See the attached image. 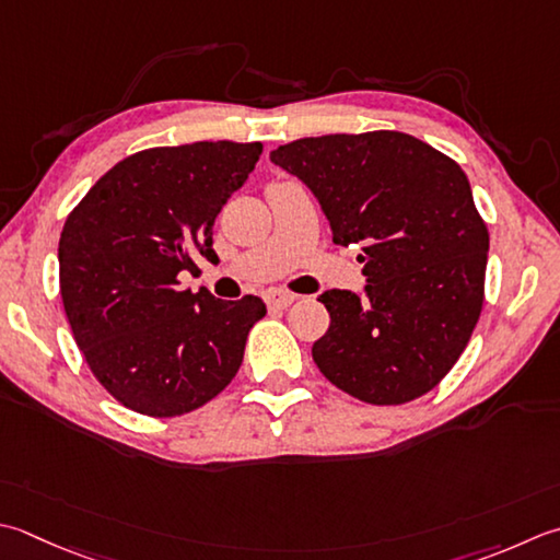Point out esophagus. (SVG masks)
Wrapping results in <instances>:
<instances>
[{
  "label": "esophagus",
  "mask_w": 560,
  "mask_h": 560,
  "mask_svg": "<svg viewBox=\"0 0 560 560\" xmlns=\"http://www.w3.org/2000/svg\"><path fill=\"white\" fill-rule=\"evenodd\" d=\"M265 301L269 308H289V305L295 301V295L289 291H281V289H271L265 293Z\"/></svg>",
  "instance_id": "1"
}]
</instances>
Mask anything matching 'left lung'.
<instances>
[{
	"label": "left lung",
	"mask_w": 560,
	"mask_h": 560,
	"mask_svg": "<svg viewBox=\"0 0 560 560\" xmlns=\"http://www.w3.org/2000/svg\"><path fill=\"white\" fill-rule=\"evenodd\" d=\"M269 158L315 194L337 245H361L364 295L317 299L330 313L317 369L371 405L430 393L483 311L490 237L464 170L398 130L301 138Z\"/></svg>",
	"instance_id": "left-lung-1"
}]
</instances>
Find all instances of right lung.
Returning a JSON list of instances; mask_svg holds the SVG:
<instances>
[{"label": "right lung", "instance_id": "right-lung-1", "mask_svg": "<svg viewBox=\"0 0 560 560\" xmlns=\"http://www.w3.org/2000/svg\"><path fill=\"white\" fill-rule=\"evenodd\" d=\"M261 142L150 148L114 164L65 221L60 295L86 366L148 418L215 398L243 364L257 295L221 301L182 289L196 257L215 261L213 223L255 170Z\"/></svg>", "mask_w": 560, "mask_h": 560}]
</instances>
